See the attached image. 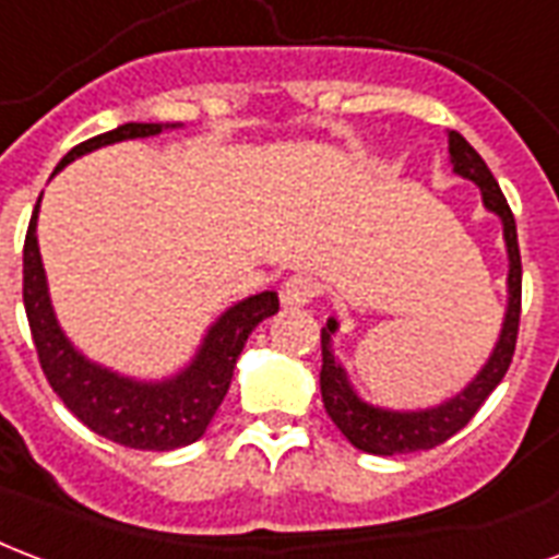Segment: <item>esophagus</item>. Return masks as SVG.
<instances>
[{"label": "esophagus", "instance_id": "34e87169", "mask_svg": "<svg viewBox=\"0 0 559 559\" xmlns=\"http://www.w3.org/2000/svg\"><path fill=\"white\" fill-rule=\"evenodd\" d=\"M320 284L311 275H290V278L281 284V301L284 305H308L317 299Z\"/></svg>", "mask_w": 559, "mask_h": 559}]
</instances>
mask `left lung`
Segmentation results:
<instances>
[{
  "mask_svg": "<svg viewBox=\"0 0 559 559\" xmlns=\"http://www.w3.org/2000/svg\"><path fill=\"white\" fill-rule=\"evenodd\" d=\"M450 163L453 171L468 177L479 186L483 192V204L489 206L491 213H498L503 222V239H507V251H510V308H507V322L500 341L491 353L489 364L479 370L474 382L448 400L444 406L427 408V412H388V408L370 406L361 396L355 394L353 384L346 382L343 367L334 361L332 341L337 322L329 320L322 329V370H320V391L325 412L332 417L343 436L353 441L355 448L364 453H376V456H396V453H415V450H429L444 444L453 438L462 427H468V420L479 412V406L489 400V394L507 376L515 353V341H519V320H522V254H519V234H515V218L507 204V198L500 192L498 180L489 171V165L483 163L474 147H471L456 130H450Z\"/></svg>",
  "mask_w": 559,
  "mask_h": 559,
  "instance_id": "8db88e82",
  "label": "left lung"
}]
</instances>
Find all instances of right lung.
<instances>
[{"label":"right lung","instance_id":"right-lung-1","mask_svg":"<svg viewBox=\"0 0 559 559\" xmlns=\"http://www.w3.org/2000/svg\"><path fill=\"white\" fill-rule=\"evenodd\" d=\"M156 132H163V123H123L118 130L103 132L88 142L76 144L61 159L56 171H61L82 153L97 151L103 144L123 142V139H147ZM37 204H40V198H37ZM35 227L37 206L28 222L26 246H23V305H26L28 329H32L40 370L52 384V391L61 396V403L80 417L91 432L109 438L115 444H123V448L175 450L198 441L225 400L248 334L258 329V322L278 313V296L272 290L258 293L222 313L204 337V346L198 349L195 361L175 379L159 384L132 382V379L111 373L100 364L88 361L64 337L56 322V313H52V305H49L47 275H44V263H40Z\"/></svg>","mask_w":559,"mask_h":559}]
</instances>
